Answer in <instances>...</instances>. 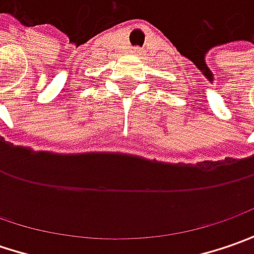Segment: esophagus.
I'll return each mask as SVG.
<instances>
[{
  "label": "esophagus",
  "instance_id": "esophagus-1",
  "mask_svg": "<svg viewBox=\"0 0 254 254\" xmlns=\"http://www.w3.org/2000/svg\"><path fill=\"white\" fill-rule=\"evenodd\" d=\"M134 52H135V54H138V52H140V48H134Z\"/></svg>",
  "mask_w": 254,
  "mask_h": 254
}]
</instances>
